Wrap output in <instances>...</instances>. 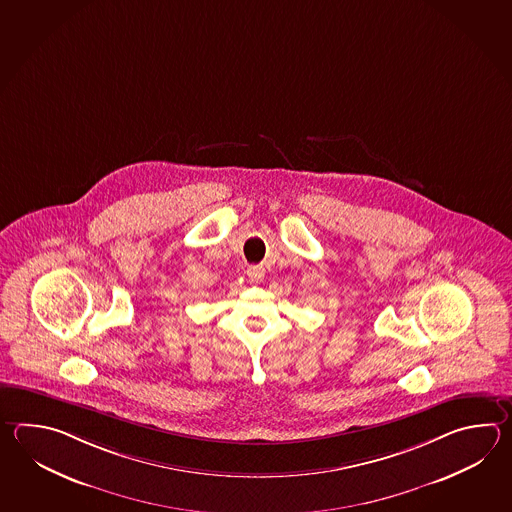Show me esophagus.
Here are the masks:
<instances>
[{
  "mask_svg": "<svg viewBox=\"0 0 512 512\" xmlns=\"http://www.w3.org/2000/svg\"><path fill=\"white\" fill-rule=\"evenodd\" d=\"M246 273H248V277H250L251 282H261L262 279H264V273H266V270L257 264V266H250V268L246 270Z\"/></svg>",
  "mask_w": 512,
  "mask_h": 512,
  "instance_id": "esophagus-1",
  "label": "esophagus"
}]
</instances>
